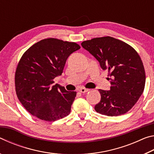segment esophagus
I'll return each instance as SVG.
<instances>
[{
    "label": "esophagus",
    "instance_id": "esophagus-1",
    "mask_svg": "<svg viewBox=\"0 0 154 154\" xmlns=\"http://www.w3.org/2000/svg\"><path fill=\"white\" fill-rule=\"evenodd\" d=\"M89 90H90L89 89H86V88H81L79 90V92H82V93H85V92H88Z\"/></svg>",
    "mask_w": 154,
    "mask_h": 154
}]
</instances>
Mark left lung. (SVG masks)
I'll list each match as a JSON object with an SVG mask.
<instances>
[{"mask_svg": "<svg viewBox=\"0 0 154 154\" xmlns=\"http://www.w3.org/2000/svg\"><path fill=\"white\" fill-rule=\"evenodd\" d=\"M82 46L109 72L111 86L109 90H98L101 99L94 106L96 111L107 116L127 113L145 88V72L139 54L128 44L111 36L85 41Z\"/></svg>", "mask_w": 154, "mask_h": 154, "instance_id": "8db88e82", "label": "left lung"}]
</instances>
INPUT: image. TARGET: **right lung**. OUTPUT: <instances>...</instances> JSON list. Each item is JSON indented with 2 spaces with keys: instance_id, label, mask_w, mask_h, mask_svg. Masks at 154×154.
<instances>
[{
  "instance_id": "right-lung-1",
  "label": "right lung",
  "mask_w": 154,
  "mask_h": 154,
  "mask_svg": "<svg viewBox=\"0 0 154 154\" xmlns=\"http://www.w3.org/2000/svg\"><path fill=\"white\" fill-rule=\"evenodd\" d=\"M79 49L76 43L50 38L34 44L23 54L15 72V91L30 114L54 122L70 113L77 92L54 85V79L62 75L67 58Z\"/></svg>"
}]
</instances>
